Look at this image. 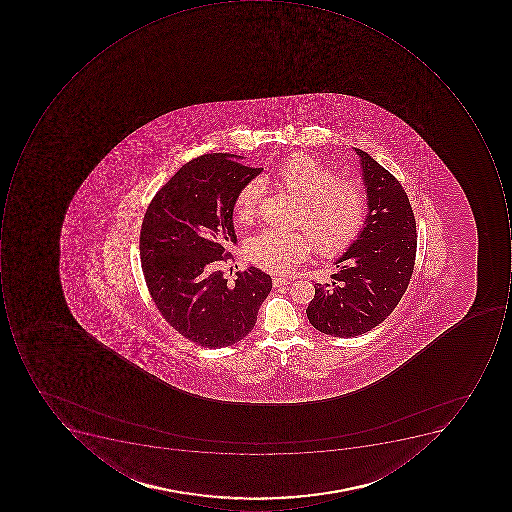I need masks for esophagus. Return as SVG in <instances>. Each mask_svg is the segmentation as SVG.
Returning <instances> with one entry per match:
<instances>
[{"label": "esophagus", "mask_w": 512, "mask_h": 512, "mask_svg": "<svg viewBox=\"0 0 512 512\" xmlns=\"http://www.w3.org/2000/svg\"><path fill=\"white\" fill-rule=\"evenodd\" d=\"M272 283H274V288H280V286H288V284H291L292 278H274Z\"/></svg>", "instance_id": "34e87169"}]
</instances>
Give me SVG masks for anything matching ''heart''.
Here are the masks:
<instances>
[{
  "mask_svg": "<svg viewBox=\"0 0 512 512\" xmlns=\"http://www.w3.org/2000/svg\"><path fill=\"white\" fill-rule=\"evenodd\" d=\"M278 181L295 200L300 201L297 223L306 231L284 232L264 229L249 238L244 254L258 268L272 274L291 272L306 260L312 249L334 257L357 240L366 221L365 194L318 164L308 155H292L277 172ZM261 178L244 184L235 198L238 220L251 221L263 197Z\"/></svg>",
  "mask_w": 512,
  "mask_h": 512,
  "instance_id": "b5f03b06",
  "label": "heart"
}]
</instances>
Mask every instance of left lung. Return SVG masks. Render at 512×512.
I'll return each mask as SVG.
<instances>
[{
	"label": "left lung",
	"instance_id": "1",
	"mask_svg": "<svg viewBox=\"0 0 512 512\" xmlns=\"http://www.w3.org/2000/svg\"><path fill=\"white\" fill-rule=\"evenodd\" d=\"M366 194V221L357 240L334 261L332 284H315L306 314L332 337L366 334L394 311L414 272L415 218L405 189L371 155L354 147Z\"/></svg>",
	"mask_w": 512,
	"mask_h": 512
}]
</instances>
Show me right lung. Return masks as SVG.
<instances>
[{
    "label": "right lung",
    "mask_w": 512,
    "mask_h": 512,
    "mask_svg": "<svg viewBox=\"0 0 512 512\" xmlns=\"http://www.w3.org/2000/svg\"><path fill=\"white\" fill-rule=\"evenodd\" d=\"M234 154L203 155L184 164L149 204L140 255L147 289L167 323L203 348L235 345L254 329L272 278L258 268L220 266L224 246L237 244L234 204L244 184L261 174Z\"/></svg>",
    "instance_id": "obj_1"
}]
</instances>
